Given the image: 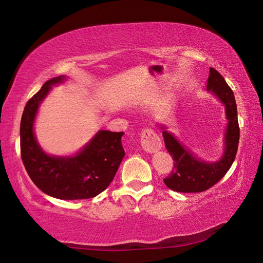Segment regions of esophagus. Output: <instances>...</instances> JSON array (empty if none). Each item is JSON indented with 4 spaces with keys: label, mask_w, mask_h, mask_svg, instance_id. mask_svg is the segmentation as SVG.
<instances>
[{
    "label": "esophagus",
    "mask_w": 263,
    "mask_h": 263,
    "mask_svg": "<svg viewBox=\"0 0 263 263\" xmlns=\"http://www.w3.org/2000/svg\"><path fill=\"white\" fill-rule=\"evenodd\" d=\"M140 142L144 151L149 153H153L155 151L160 149L162 146L159 136L155 133L152 127H145L144 130L141 131Z\"/></svg>",
    "instance_id": "1"
}]
</instances>
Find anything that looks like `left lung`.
Here are the masks:
<instances>
[{
    "mask_svg": "<svg viewBox=\"0 0 263 263\" xmlns=\"http://www.w3.org/2000/svg\"><path fill=\"white\" fill-rule=\"evenodd\" d=\"M206 88L215 92L226 108L229 124L225 135V152L219 161L203 162L185 149L171 133L163 131L164 145L174 161L173 171L163 182L169 189L177 193H202L210 189L229 172L237 155L240 128L232 89L215 68H210Z\"/></svg>",
    "mask_w": 263,
    "mask_h": 263,
    "instance_id": "left-lung-1",
    "label": "left lung"
}]
</instances>
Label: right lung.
<instances>
[{
	"label": "right lung",
	"instance_id": "add662e5",
	"mask_svg": "<svg viewBox=\"0 0 263 263\" xmlns=\"http://www.w3.org/2000/svg\"><path fill=\"white\" fill-rule=\"evenodd\" d=\"M64 79L48 80L26 103L21 119V157L30 179L43 193L60 199H87L101 194L112 182L125 155L122 146L124 132L102 130L72 158L44 153L35 141L33 121L51 86Z\"/></svg>",
	"mask_w": 263,
	"mask_h": 263
}]
</instances>
